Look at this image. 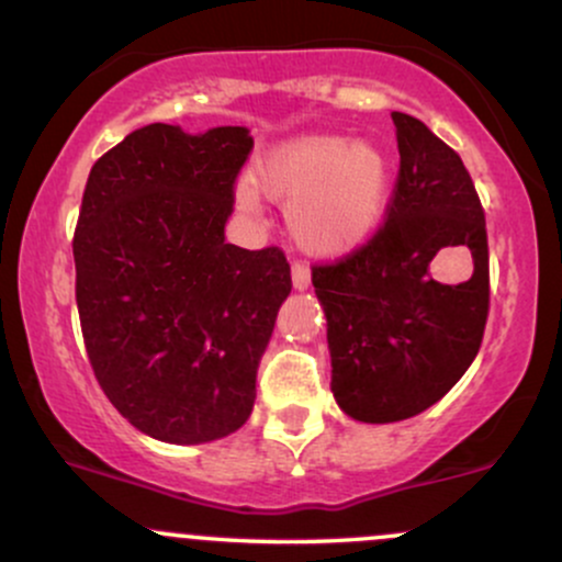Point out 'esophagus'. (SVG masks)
Returning <instances> with one entry per match:
<instances>
[{"mask_svg":"<svg viewBox=\"0 0 562 562\" xmlns=\"http://www.w3.org/2000/svg\"><path fill=\"white\" fill-rule=\"evenodd\" d=\"M293 285L299 290L312 285V269L303 261H293Z\"/></svg>","mask_w":562,"mask_h":562,"instance_id":"34e87169","label":"esophagus"}]
</instances>
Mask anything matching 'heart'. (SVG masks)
Segmentation results:
<instances>
[{"mask_svg":"<svg viewBox=\"0 0 562 562\" xmlns=\"http://www.w3.org/2000/svg\"><path fill=\"white\" fill-rule=\"evenodd\" d=\"M393 164L375 142L314 134L267 153L237 187L248 214L259 192L288 203V229L312 256H344L362 245L389 209Z\"/></svg>","mask_w":562,"mask_h":562,"instance_id":"heart-1","label":"heart"}]
</instances>
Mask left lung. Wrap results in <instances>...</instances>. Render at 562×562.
<instances>
[{
    "instance_id": "1",
    "label": "left lung",
    "mask_w": 562,
    "mask_h": 562,
    "mask_svg": "<svg viewBox=\"0 0 562 562\" xmlns=\"http://www.w3.org/2000/svg\"><path fill=\"white\" fill-rule=\"evenodd\" d=\"M391 119L398 177L383 224L344 259L312 269L327 317L330 389L362 423L406 420L434 406L465 375L488 317L486 216L473 179L423 121ZM451 247L474 256V274L457 286L432 274Z\"/></svg>"
}]
</instances>
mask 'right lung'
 Wrapping results in <instances>:
<instances>
[{
    "label": "right lung",
    "instance_id": "right-lung-1",
    "mask_svg": "<svg viewBox=\"0 0 562 562\" xmlns=\"http://www.w3.org/2000/svg\"><path fill=\"white\" fill-rule=\"evenodd\" d=\"M243 126L150 124L94 160L74 232L76 306L97 383L142 434L203 443L250 417L256 370L288 299L277 245L224 243Z\"/></svg>",
    "mask_w": 562,
    "mask_h": 562
}]
</instances>
